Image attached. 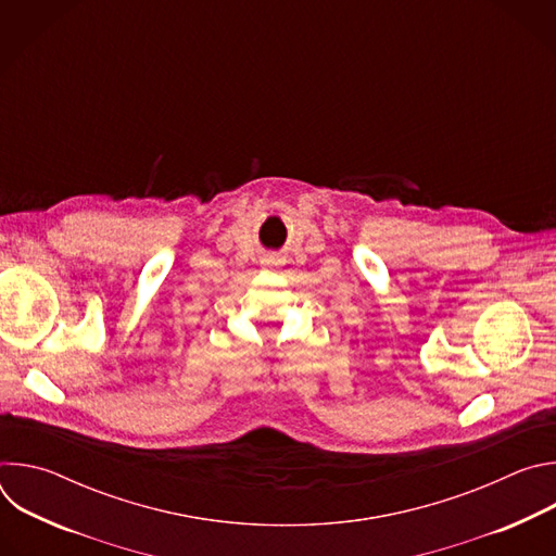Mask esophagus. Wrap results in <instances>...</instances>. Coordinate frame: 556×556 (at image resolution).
<instances>
[{"label":"esophagus","instance_id":"esophagus-1","mask_svg":"<svg viewBox=\"0 0 556 556\" xmlns=\"http://www.w3.org/2000/svg\"><path fill=\"white\" fill-rule=\"evenodd\" d=\"M264 266H268V268H277V266H279V260H275V257H266V260H264Z\"/></svg>","mask_w":556,"mask_h":556}]
</instances>
